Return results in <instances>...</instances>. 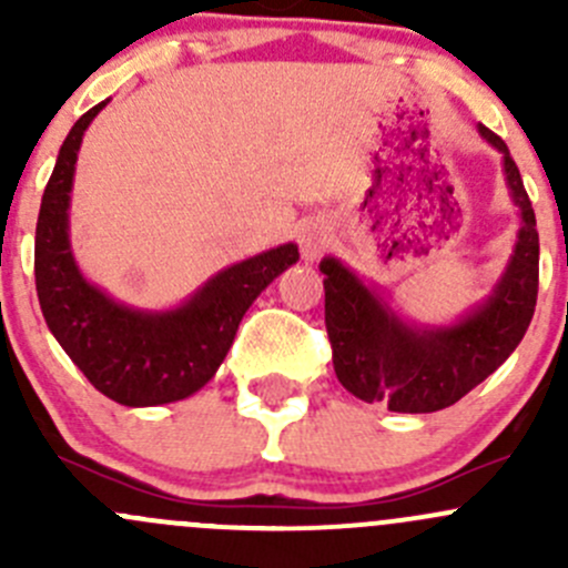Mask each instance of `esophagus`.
Instances as JSON below:
<instances>
[{
	"mask_svg": "<svg viewBox=\"0 0 568 568\" xmlns=\"http://www.w3.org/2000/svg\"><path fill=\"white\" fill-rule=\"evenodd\" d=\"M326 244H329V227H326L324 222H321V220L302 222L300 247H302V255H305V261H313V257H318L321 252H324Z\"/></svg>",
	"mask_w": 568,
	"mask_h": 568,
	"instance_id": "esophagus-1",
	"label": "esophagus"
}]
</instances>
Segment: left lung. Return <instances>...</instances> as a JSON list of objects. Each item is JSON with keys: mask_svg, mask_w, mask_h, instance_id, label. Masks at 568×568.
<instances>
[{"mask_svg": "<svg viewBox=\"0 0 568 568\" xmlns=\"http://www.w3.org/2000/svg\"><path fill=\"white\" fill-rule=\"evenodd\" d=\"M478 134L503 153L508 192L519 209L506 272L480 305L454 324H412L346 263L337 257L318 263L337 382L365 404L406 415L445 409L495 374L528 332L538 294L536 214L506 142L486 125H478Z\"/></svg>", "mask_w": 568, "mask_h": 568, "instance_id": "obj_1", "label": "left lung"}]
</instances>
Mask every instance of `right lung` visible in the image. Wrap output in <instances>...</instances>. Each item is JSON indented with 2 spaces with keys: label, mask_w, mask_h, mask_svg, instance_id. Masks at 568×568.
<instances>
[{
  "label": "right lung",
  "mask_w": 568,
  "mask_h": 568,
  "mask_svg": "<svg viewBox=\"0 0 568 568\" xmlns=\"http://www.w3.org/2000/svg\"><path fill=\"white\" fill-rule=\"evenodd\" d=\"M106 101L84 112L68 131L40 200L36 227L40 311L51 335L95 390L123 406L173 404L214 379L244 313L274 277L300 261V247L288 242L233 263L170 311L123 305L90 283L73 257L68 209L82 136Z\"/></svg>",
  "instance_id": "1"
}]
</instances>
